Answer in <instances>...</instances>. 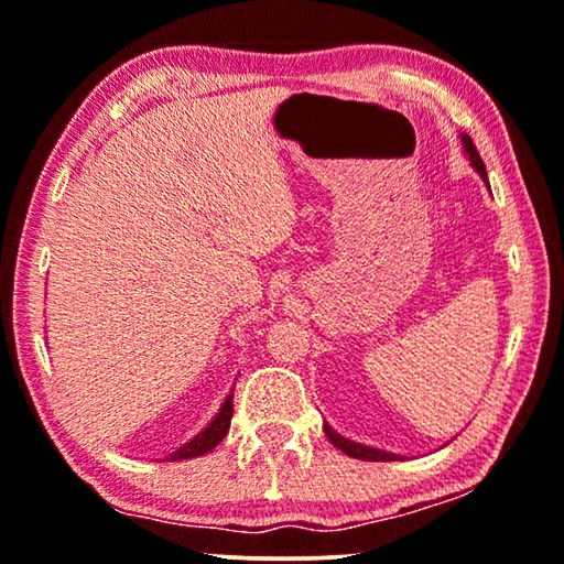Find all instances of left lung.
<instances>
[{
    "label": "left lung",
    "instance_id": "left-lung-1",
    "mask_svg": "<svg viewBox=\"0 0 564 564\" xmlns=\"http://www.w3.org/2000/svg\"><path fill=\"white\" fill-rule=\"evenodd\" d=\"M460 141H464V149H466V156H468L470 166H474V170H476L478 174H481V180H484L486 184H489V180H486V166H484V162H481V156H478L474 141H470V139L466 137V133H464V137H460ZM324 433H326V438H329L341 453H347L349 458H359V460H402V458L398 456V453L380 451V448H372V445L355 443V441L344 438V435L336 433L332 425H324Z\"/></svg>",
    "mask_w": 564,
    "mask_h": 564
}]
</instances>
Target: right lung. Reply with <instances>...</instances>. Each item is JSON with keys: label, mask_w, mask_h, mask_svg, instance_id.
Returning <instances> with one entry per match:
<instances>
[{"label": "right lung", "mask_w": 564, "mask_h": 564, "mask_svg": "<svg viewBox=\"0 0 564 564\" xmlns=\"http://www.w3.org/2000/svg\"><path fill=\"white\" fill-rule=\"evenodd\" d=\"M230 420H232V394H228V400L223 402L220 413H217L213 420H209V425L202 427V431L189 443H184L174 453H170V456H166V460H184V458L205 456V453L213 451L215 445L220 443L225 435H228Z\"/></svg>", "instance_id": "right-lung-1"}]
</instances>
